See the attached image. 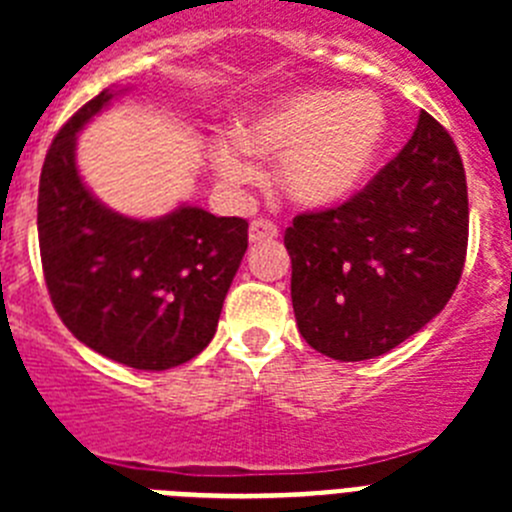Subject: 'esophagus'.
Here are the masks:
<instances>
[{
    "mask_svg": "<svg viewBox=\"0 0 512 512\" xmlns=\"http://www.w3.org/2000/svg\"><path fill=\"white\" fill-rule=\"evenodd\" d=\"M279 235L277 225L271 223V220H253L251 225H248V238H251V243H261V241H274Z\"/></svg>",
    "mask_w": 512,
    "mask_h": 512,
    "instance_id": "obj_1",
    "label": "esophagus"
}]
</instances>
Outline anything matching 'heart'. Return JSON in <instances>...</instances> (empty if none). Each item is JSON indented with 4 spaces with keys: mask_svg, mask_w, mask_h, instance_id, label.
I'll return each instance as SVG.
<instances>
[{
    "mask_svg": "<svg viewBox=\"0 0 512 512\" xmlns=\"http://www.w3.org/2000/svg\"><path fill=\"white\" fill-rule=\"evenodd\" d=\"M390 138V110L379 94L312 87L289 92L241 120L238 135L210 148L230 187L259 179V158H279L277 179L289 200L330 207L348 200L377 166Z\"/></svg>",
    "mask_w": 512,
    "mask_h": 512,
    "instance_id": "heart-1",
    "label": "heart"
}]
</instances>
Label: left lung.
<instances>
[{"label":"left lung","instance_id":"left-lung-1","mask_svg":"<svg viewBox=\"0 0 512 512\" xmlns=\"http://www.w3.org/2000/svg\"><path fill=\"white\" fill-rule=\"evenodd\" d=\"M469 235L459 151L428 112L354 200L297 215L284 233L302 338L338 361L400 346L454 295Z\"/></svg>","mask_w":512,"mask_h":512}]
</instances>
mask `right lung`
<instances>
[{
	"instance_id": "1",
	"label": "right lung",
	"mask_w": 512,
	"mask_h": 512,
	"mask_svg": "<svg viewBox=\"0 0 512 512\" xmlns=\"http://www.w3.org/2000/svg\"><path fill=\"white\" fill-rule=\"evenodd\" d=\"M125 89H104L53 138L38 192L43 274L63 325L117 364L164 372L212 341L248 248V223L179 205L151 220L99 202L76 135Z\"/></svg>"
}]
</instances>
